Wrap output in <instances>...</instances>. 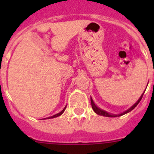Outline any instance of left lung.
<instances>
[{"label":"left lung","instance_id":"obj_1","mask_svg":"<svg viewBox=\"0 0 154 154\" xmlns=\"http://www.w3.org/2000/svg\"><path fill=\"white\" fill-rule=\"evenodd\" d=\"M143 94H144V93L142 94V95H141V97H139V99L137 100V102H136V103H134V104H133V106L130 107V109H128L126 110L125 112H124L121 113V114H119V115H113V114H111V113L107 112L104 111V110H103V109H101L98 108V107H97V106H96L95 104H94V101H93V100H92V99H91V107H92V109H93V110H94V112L97 113V115H100V116H106V117H117V116H118V117H119V116H123V115L126 114V113H128V112H130V111H132V110H133V109L135 108V107H136V106H137L138 104H139V102H140V100H142V96H143Z\"/></svg>","mask_w":154,"mask_h":154}]
</instances>
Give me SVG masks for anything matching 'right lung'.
I'll return each instance as SVG.
<instances>
[{
    "instance_id": "1",
    "label": "right lung",
    "mask_w": 154,
    "mask_h": 154,
    "mask_svg": "<svg viewBox=\"0 0 154 154\" xmlns=\"http://www.w3.org/2000/svg\"><path fill=\"white\" fill-rule=\"evenodd\" d=\"M66 106H65V108L63 109V110H62L61 112H59V113H57V114H56V115H54V116H51V117H48V118H47V119H54V118H56V117H58V116H61L62 114H63V112H64V111L65 110H66Z\"/></svg>"
}]
</instances>
